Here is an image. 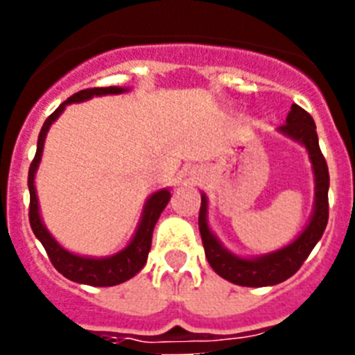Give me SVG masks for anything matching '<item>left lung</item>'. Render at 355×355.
<instances>
[{
  "instance_id": "left-lung-1",
  "label": "left lung",
  "mask_w": 355,
  "mask_h": 355,
  "mask_svg": "<svg viewBox=\"0 0 355 355\" xmlns=\"http://www.w3.org/2000/svg\"><path fill=\"white\" fill-rule=\"evenodd\" d=\"M279 131L306 146L313 163V171H315V213H313L309 225L304 229V233L293 243L277 252L261 256V258H238L234 254L227 252L209 231L208 224H206V197H200L199 231L208 263L220 277L227 279L229 283L240 284V286H272V284H279L290 279L315 249L329 220V168L327 162L320 150L315 121L306 110L300 108L299 105H293L286 122L279 128Z\"/></svg>"
}]
</instances>
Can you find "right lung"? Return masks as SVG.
Returning <instances> with one entry per match:
<instances>
[{
	"label": "right lung",
	"instance_id": "obj_1",
	"mask_svg": "<svg viewBox=\"0 0 355 355\" xmlns=\"http://www.w3.org/2000/svg\"><path fill=\"white\" fill-rule=\"evenodd\" d=\"M126 89L121 87H94V89H85L80 92L72 94L67 101L62 103L58 108L46 119L42 130L39 133V140H37V153L35 158L30 165V172H28V188H30V225L31 231L40 240L44 245L46 252H48L49 259H51L53 266L56 270L60 272L64 277L71 279L74 283L89 284V286H115L121 284L128 279L133 277L135 274H139L144 268L147 261V254L150 250V240H153V229H155L156 222H158L159 215L168 205L171 199V192L168 190H159V192L153 193L149 200L146 202L144 208L142 220H140L139 229L135 233L133 240L130 241V245L119 254L112 256V258H103V259H94V258H81L76 254L67 252L62 249L51 234L46 231L42 220L39 216V205H37V193H35V184H33V178H35V171L39 167L40 156H42V147L46 133H48L49 126L56 117L64 112V108L71 103H80L87 101L94 96H105V94H121Z\"/></svg>",
	"mask_w": 355,
	"mask_h": 355
}]
</instances>
